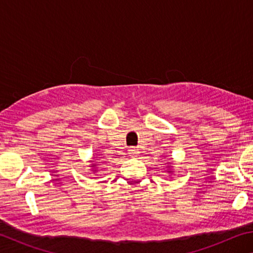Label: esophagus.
Segmentation results:
<instances>
[{
	"mask_svg": "<svg viewBox=\"0 0 253 253\" xmlns=\"http://www.w3.org/2000/svg\"><path fill=\"white\" fill-rule=\"evenodd\" d=\"M128 154H129L130 156H137L139 154V151H138V148H136V147H130L129 149H128Z\"/></svg>",
	"mask_w": 253,
	"mask_h": 253,
	"instance_id": "esophagus-1",
	"label": "esophagus"
}]
</instances>
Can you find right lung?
<instances>
[{
  "mask_svg": "<svg viewBox=\"0 0 253 253\" xmlns=\"http://www.w3.org/2000/svg\"><path fill=\"white\" fill-rule=\"evenodd\" d=\"M92 166H95V164H92Z\"/></svg>",
  "mask_w": 253,
  "mask_h": 253,
  "instance_id": "add662e5",
  "label": "right lung"
}]
</instances>
